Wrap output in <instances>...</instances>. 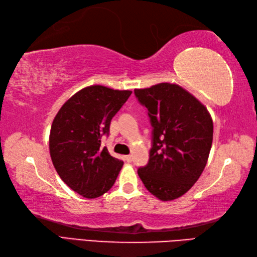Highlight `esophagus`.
Segmentation results:
<instances>
[{
	"instance_id": "1",
	"label": "esophagus",
	"mask_w": 257,
	"mask_h": 257,
	"mask_svg": "<svg viewBox=\"0 0 257 257\" xmlns=\"http://www.w3.org/2000/svg\"><path fill=\"white\" fill-rule=\"evenodd\" d=\"M124 160L127 163H130L133 160V156L132 155H127V156H124Z\"/></svg>"
}]
</instances>
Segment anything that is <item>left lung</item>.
<instances>
[{"label":"left lung","instance_id":"left-lung-1","mask_svg":"<svg viewBox=\"0 0 257 257\" xmlns=\"http://www.w3.org/2000/svg\"><path fill=\"white\" fill-rule=\"evenodd\" d=\"M153 125L149 162L138 169L145 187L160 200L183 196L207 164L213 120L207 108L178 84L163 82L135 89Z\"/></svg>","mask_w":257,"mask_h":257}]
</instances>
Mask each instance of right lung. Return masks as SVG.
<instances>
[{"mask_svg": "<svg viewBox=\"0 0 257 257\" xmlns=\"http://www.w3.org/2000/svg\"><path fill=\"white\" fill-rule=\"evenodd\" d=\"M132 94L90 85L73 94L54 117L50 155L60 178L85 198H97L112 187L123 162L101 146L110 122Z\"/></svg>", "mask_w": 257, "mask_h": 257, "instance_id": "obj_1", "label": "right lung"}]
</instances>
